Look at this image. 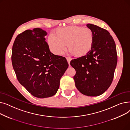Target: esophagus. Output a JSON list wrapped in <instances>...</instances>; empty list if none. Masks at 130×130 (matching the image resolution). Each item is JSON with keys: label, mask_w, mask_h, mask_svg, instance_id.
<instances>
[{"label": "esophagus", "mask_w": 130, "mask_h": 130, "mask_svg": "<svg viewBox=\"0 0 130 130\" xmlns=\"http://www.w3.org/2000/svg\"><path fill=\"white\" fill-rule=\"evenodd\" d=\"M66 58L67 60V62H68V63H69V65H70V61L71 60V58H70V57H66Z\"/></svg>", "instance_id": "esophagus-1"}]
</instances>
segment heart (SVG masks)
Returning <instances> with one entry per match:
<instances>
[{
	"label": "heart",
	"mask_w": 130,
	"mask_h": 130,
	"mask_svg": "<svg viewBox=\"0 0 130 130\" xmlns=\"http://www.w3.org/2000/svg\"><path fill=\"white\" fill-rule=\"evenodd\" d=\"M47 42L52 52L57 55L63 53L67 45L70 54L82 57L91 50L94 37L90 28L72 26L58 30L55 36L48 37Z\"/></svg>",
	"instance_id": "1"
}]
</instances>
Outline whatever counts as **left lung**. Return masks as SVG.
<instances>
[{"label": "left lung", "mask_w": 130, "mask_h": 130, "mask_svg": "<svg viewBox=\"0 0 130 130\" xmlns=\"http://www.w3.org/2000/svg\"><path fill=\"white\" fill-rule=\"evenodd\" d=\"M86 26L93 34L92 49L86 55L72 60L70 64L76 71L73 78L77 90L87 96H97L112 82L118 61L117 48L107 30L93 24Z\"/></svg>", "instance_id": "1"}]
</instances>
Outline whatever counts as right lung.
<instances>
[{
	"instance_id": "1",
	"label": "right lung",
	"mask_w": 130,
	"mask_h": 130,
	"mask_svg": "<svg viewBox=\"0 0 130 130\" xmlns=\"http://www.w3.org/2000/svg\"><path fill=\"white\" fill-rule=\"evenodd\" d=\"M47 32L39 28L19 34L13 43L11 61L19 82L34 96L55 94L69 67L64 57L52 53L45 41Z\"/></svg>"
}]
</instances>
